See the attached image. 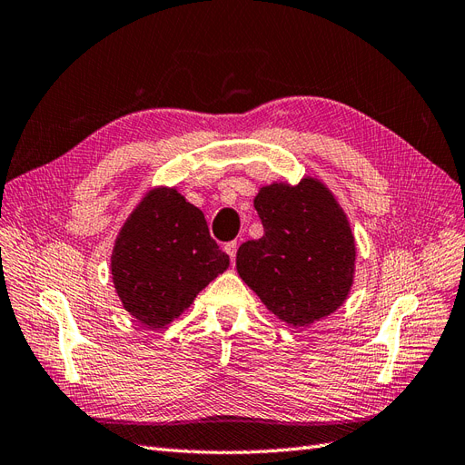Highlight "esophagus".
Returning a JSON list of instances; mask_svg holds the SVG:
<instances>
[{
  "instance_id": "1",
  "label": "esophagus",
  "mask_w": 465,
  "mask_h": 465,
  "mask_svg": "<svg viewBox=\"0 0 465 465\" xmlns=\"http://www.w3.org/2000/svg\"><path fill=\"white\" fill-rule=\"evenodd\" d=\"M237 247H240V243H237V242H230V243H225V247H223V251H225V253H228V255H230L232 262L235 261V253H237Z\"/></svg>"
}]
</instances>
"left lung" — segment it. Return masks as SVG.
I'll use <instances>...</instances> for the list:
<instances>
[{
	"mask_svg": "<svg viewBox=\"0 0 465 465\" xmlns=\"http://www.w3.org/2000/svg\"><path fill=\"white\" fill-rule=\"evenodd\" d=\"M261 240L237 249L235 267L278 320L308 327L339 310L354 281L356 245L337 198L320 179L272 183L255 196Z\"/></svg>",
	"mask_w": 465,
	"mask_h": 465,
	"instance_id": "1",
	"label": "left lung"
}]
</instances>
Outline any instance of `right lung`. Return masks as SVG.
<instances>
[{"mask_svg": "<svg viewBox=\"0 0 465 465\" xmlns=\"http://www.w3.org/2000/svg\"><path fill=\"white\" fill-rule=\"evenodd\" d=\"M228 267L230 257L210 237L203 212L169 187L145 193L111 255L123 308L150 329L173 322Z\"/></svg>", "mask_w": 465, "mask_h": 465, "instance_id": "1", "label": "right lung"}]
</instances>
